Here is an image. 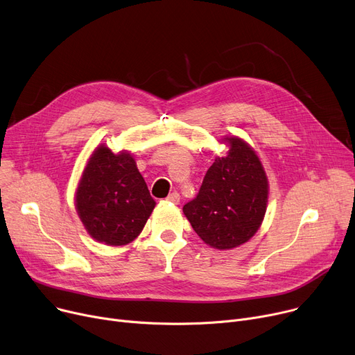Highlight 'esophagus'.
<instances>
[{
	"label": "esophagus",
	"instance_id": "esophagus-1",
	"mask_svg": "<svg viewBox=\"0 0 355 355\" xmlns=\"http://www.w3.org/2000/svg\"><path fill=\"white\" fill-rule=\"evenodd\" d=\"M167 201L173 202V204H180V194L178 193H171L168 197H167Z\"/></svg>",
	"mask_w": 355,
	"mask_h": 355
}]
</instances>
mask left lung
Segmentation results:
<instances>
[{"label":"left lung","mask_w":355,"mask_h":355,"mask_svg":"<svg viewBox=\"0 0 355 355\" xmlns=\"http://www.w3.org/2000/svg\"><path fill=\"white\" fill-rule=\"evenodd\" d=\"M225 157L208 168L197 197L182 208L198 237L212 248L247 243L261 225L268 180L255 151L239 137H225Z\"/></svg>","instance_id":"left-lung-1"}]
</instances>
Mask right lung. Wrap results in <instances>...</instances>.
Instances as JSON below:
<instances>
[{
	"label": "right lung",
	"instance_id": "obj_1",
	"mask_svg": "<svg viewBox=\"0 0 355 355\" xmlns=\"http://www.w3.org/2000/svg\"><path fill=\"white\" fill-rule=\"evenodd\" d=\"M78 216L94 240L125 245L143 231L155 207L135 159L100 146L88 159L76 193Z\"/></svg>",
	"mask_w": 355,
	"mask_h": 355
}]
</instances>
